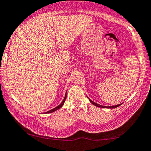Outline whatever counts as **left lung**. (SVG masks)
<instances>
[{"instance_id":"left-lung-1","label":"left lung","mask_w":151,"mask_h":151,"mask_svg":"<svg viewBox=\"0 0 151 151\" xmlns=\"http://www.w3.org/2000/svg\"><path fill=\"white\" fill-rule=\"evenodd\" d=\"M88 98V97H87ZM89 99V98H88ZM89 101L91 102V104H92L93 105H94V106H97V107H100V108H107V109H114V108H116V107H119V106L120 105H121V104H118V105H115V106H102V105H100V104H96V103H95L94 101H91V99H89Z\"/></svg>"}]
</instances>
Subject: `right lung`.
I'll use <instances>...</instances> for the list:
<instances>
[{
  "instance_id": "obj_1",
  "label": "right lung",
  "mask_w": 151,
  "mask_h": 151,
  "mask_svg": "<svg viewBox=\"0 0 151 151\" xmlns=\"http://www.w3.org/2000/svg\"><path fill=\"white\" fill-rule=\"evenodd\" d=\"M66 98H67V93H66V94H65V98H64L63 101H62V103L60 104L59 105V106H57V107H55V108H54V109H51V110H50V111H47V112H46V114L52 113V112H54V111H57V110H58V109H60V108H61V107L62 106L64 105V103H65V99H66Z\"/></svg>"
}]
</instances>
